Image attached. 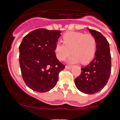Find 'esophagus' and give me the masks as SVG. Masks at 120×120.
<instances>
[{
	"instance_id": "esophagus-1",
	"label": "esophagus",
	"mask_w": 120,
	"mask_h": 120,
	"mask_svg": "<svg viewBox=\"0 0 120 120\" xmlns=\"http://www.w3.org/2000/svg\"><path fill=\"white\" fill-rule=\"evenodd\" d=\"M65 68L68 69V70H70V69L71 68V66H68V65H66V66H65Z\"/></svg>"
}]
</instances>
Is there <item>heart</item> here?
<instances>
[{
	"instance_id": "b5f03b06",
	"label": "heart",
	"mask_w": 120,
	"mask_h": 120,
	"mask_svg": "<svg viewBox=\"0 0 120 120\" xmlns=\"http://www.w3.org/2000/svg\"><path fill=\"white\" fill-rule=\"evenodd\" d=\"M63 43L57 42L54 47L56 57L63 61L71 54L68 63L81 62L87 64L94 58L97 50V41L95 37L90 34L81 32L70 31L66 33L62 38Z\"/></svg>"
}]
</instances>
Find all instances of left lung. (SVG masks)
I'll use <instances>...</instances> for the list:
<instances>
[{
    "label": "left lung",
    "mask_w": 120,
    "mask_h": 120,
    "mask_svg": "<svg viewBox=\"0 0 120 120\" xmlns=\"http://www.w3.org/2000/svg\"><path fill=\"white\" fill-rule=\"evenodd\" d=\"M97 41L95 57L88 65L81 68L80 75L75 79L76 87L84 94L99 92L107 84L111 72V55L107 40L101 33L88 29Z\"/></svg>",
    "instance_id": "obj_1"
}]
</instances>
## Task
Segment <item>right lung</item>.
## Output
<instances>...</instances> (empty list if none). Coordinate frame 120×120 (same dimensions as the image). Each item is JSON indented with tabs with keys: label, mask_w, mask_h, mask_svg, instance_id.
Returning a JSON list of instances; mask_svg holds the SVG:
<instances>
[{
	"label": "right lung",
	"mask_w": 120,
	"mask_h": 120,
	"mask_svg": "<svg viewBox=\"0 0 120 120\" xmlns=\"http://www.w3.org/2000/svg\"><path fill=\"white\" fill-rule=\"evenodd\" d=\"M60 33L40 28L24 37L19 45L21 75L32 90L38 92L50 90L57 84L60 71L65 68L54 52Z\"/></svg>",
	"instance_id": "right-lung-1"
}]
</instances>
